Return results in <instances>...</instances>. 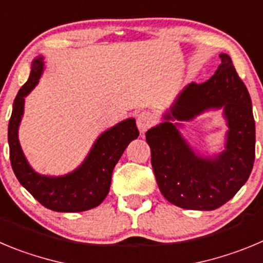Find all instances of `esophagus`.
Masks as SVG:
<instances>
[{"mask_svg": "<svg viewBox=\"0 0 263 263\" xmlns=\"http://www.w3.org/2000/svg\"><path fill=\"white\" fill-rule=\"evenodd\" d=\"M155 122V115L150 110H142L138 116H137V126H138L139 132L144 133L146 130L150 129Z\"/></svg>", "mask_w": 263, "mask_h": 263, "instance_id": "obj_1", "label": "esophagus"}]
</instances>
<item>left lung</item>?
I'll return each mask as SVG.
<instances>
[{
	"mask_svg": "<svg viewBox=\"0 0 263 263\" xmlns=\"http://www.w3.org/2000/svg\"><path fill=\"white\" fill-rule=\"evenodd\" d=\"M220 60L209 81L187 84L163 116L165 121L146 133L161 194L186 210H215L230 201L249 179L256 156L249 92L231 57L221 53ZM220 107L229 126L226 150L214 158L198 156L179 133V122Z\"/></svg>",
	"mask_w": 263,
	"mask_h": 263,
	"instance_id": "obj_1",
	"label": "left lung"
}]
</instances>
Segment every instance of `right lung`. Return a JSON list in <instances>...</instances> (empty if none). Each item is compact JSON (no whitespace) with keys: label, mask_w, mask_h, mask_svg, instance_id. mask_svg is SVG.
Segmentation results:
<instances>
[{"label":"right lung","mask_w":263,"mask_h":263,"mask_svg":"<svg viewBox=\"0 0 263 263\" xmlns=\"http://www.w3.org/2000/svg\"><path fill=\"white\" fill-rule=\"evenodd\" d=\"M44 57L35 59L31 65L30 78L19 90L13 104L7 139L10 161L16 179L44 207L59 213H79L99 206L110 187V179L127 144L138 138L136 120L119 122L99 136L87 158L73 172L64 176H44L35 172L18 139V127L25 110V98L35 88L44 70Z\"/></svg>","instance_id":"add662e5"}]
</instances>
